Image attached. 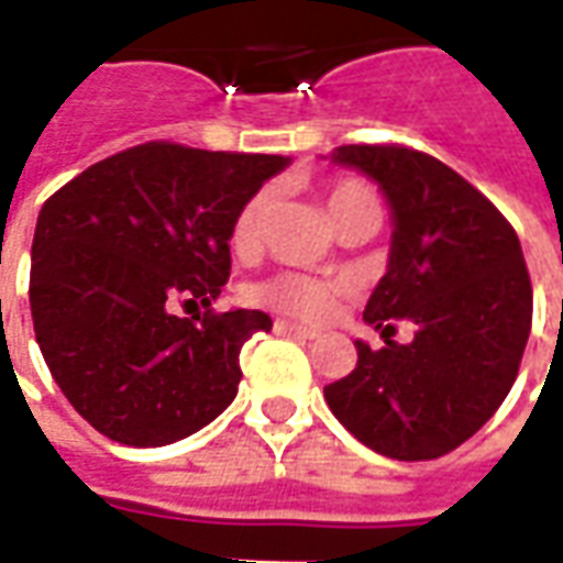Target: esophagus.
I'll return each mask as SVG.
<instances>
[{
	"mask_svg": "<svg viewBox=\"0 0 563 563\" xmlns=\"http://www.w3.org/2000/svg\"><path fill=\"white\" fill-rule=\"evenodd\" d=\"M274 331H277V334H289V338H301V341H317L319 338V331L295 325V322H286V319H277V322H274Z\"/></svg>",
	"mask_w": 563,
	"mask_h": 563,
	"instance_id": "esophagus-1",
	"label": "esophagus"
}]
</instances>
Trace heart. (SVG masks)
<instances>
[{
  "instance_id": "b5f03b06",
  "label": "heart",
  "mask_w": 563,
  "mask_h": 563,
  "mask_svg": "<svg viewBox=\"0 0 563 563\" xmlns=\"http://www.w3.org/2000/svg\"><path fill=\"white\" fill-rule=\"evenodd\" d=\"M365 198H374V192L362 184L343 180L334 184L325 192V208H329L331 220H338L343 210L353 208ZM271 196L268 192H256L246 201L244 208L238 210L232 222V246L238 253H250L256 250L262 229H265V217H268ZM256 305L268 307V310H280L289 317L310 319V322H322L334 313L338 298H341V286L329 280H313V277H301V274H277L271 280L258 283L253 289Z\"/></svg>"
}]
</instances>
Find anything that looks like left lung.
Segmentation results:
<instances>
[{
	"label": "left lung",
	"mask_w": 563,
	"mask_h": 563,
	"mask_svg": "<svg viewBox=\"0 0 563 563\" xmlns=\"http://www.w3.org/2000/svg\"><path fill=\"white\" fill-rule=\"evenodd\" d=\"M329 159L379 186L389 205V265L365 305L386 338L410 319V343L371 350L325 386L338 422L386 459L446 455L483 428L516 383L531 334V277L512 225L461 174L407 147L346 144Z\"/></svg>",
	"instance_id": "1"
}]
</instances>
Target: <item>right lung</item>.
<instances>
[{
	"instance_id": "right-lung-1",
	"label": "right lung",
	"mask_w": 563,
	"mask_h": 563,
	"mask_svg": "<svg viewBox=\"0 0 563 563\" xmlns=\"http://www.w3.org/2000/svg\"><path fill=\"white\" fill-rule=\"evenodd\" d=\"M289 156L141 144L44 201L32 238L35 341L68 404L126 446H168L234 401L262 310L210 307L232 271V222Z\"/></svg>"
}]
</instances>
